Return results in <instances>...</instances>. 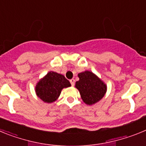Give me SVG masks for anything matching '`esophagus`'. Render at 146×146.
<instances>
[{
	"mask_svg": "<svg viewBox=\"0 0 146 146\" xmlns=\"http://www.w3.org/2000/svg\"><path fill=\"white\" fill-rule=\"evenodd\" d=\"M69 81H70V82H71V85H72V86H74V83H75V81H74V79H71Z\"/></svg>",
	"mask_w": 146,
	"mask_h": 146,
	"instance_id": "esophagus-1",
	"label": "esophagus"
}]
</instances>
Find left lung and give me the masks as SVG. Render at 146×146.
Returning a JSON list of instances; mask_svg holds the SVG:
<instances>
[{
    "instance_id": "1",
    "label": "left lung",
    "mask_w": 146,
    "mask_h": 146,
    "mask_svg": "<svg viewBox=\"0 0 146 146\" xmlns=\"http://www.w3.org/2000/svg\"><path fill=\"white\" fill-rule=\"evenodd\" d=\"M80 80L76 82L75 87L80 91L82 99L86 104H95L106 93V85L92 72L86 71L78 74Z\"/></svg>"
}]
</instances>
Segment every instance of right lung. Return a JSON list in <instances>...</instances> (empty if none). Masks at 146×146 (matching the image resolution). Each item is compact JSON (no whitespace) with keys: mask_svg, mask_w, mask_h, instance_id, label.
<instances>
[{"mask_svg":"<svg viewBox=\"0 0 146 146\" xmlns=\"http://www.w3.org/2000/svg\"><path fill=\"white\" fill-rule=\"evenodd\" d=\"M69 86H71L70 82L64 75L50 72L37 83L36 92L42 101L51 103L60 96L62 89Z\"/></svg>","mask_w":146,"mask_h":146,"instance_id":"right-lung-1","label":"right lung"}]
</instances>
